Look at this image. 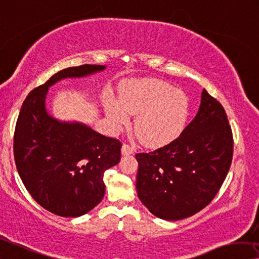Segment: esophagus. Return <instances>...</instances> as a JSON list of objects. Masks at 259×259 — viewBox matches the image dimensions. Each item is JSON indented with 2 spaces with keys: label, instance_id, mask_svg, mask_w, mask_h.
Segmentation results:
<instances>
[{
  "label": "esophagus",
  "instance_id": "obj_1",
  "mask_svg": "<svg viewBox=\"0 0 259 259\" xmlns=\"http://www.w3.org/2000/svg\"><path fill=\"white\" fill-rule=\"evenodd\" d=\"M121 151L123 155H129L131 153H134V147L130 146L129 144H123Z\"/></svg>",
  "mask_w": 259,
  "mask_h": 259
}]
</instances>
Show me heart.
I'll use <instances>...</instances> for the list:
<instances>
[{
	"instance_id": "1",
	"label": "heart",
	"mask_w": 259,
	"mask_h": 259,
	"mask_svg": "<svg viewBox=\"0 0 259 259\" xmlns=\"http://www.w3.org/2000/svg\"><path fill=\"white\" fill-rule=\"evenodd\" d=\"M121 101L108 99L106 114L115 129L128 124L137 114L135 131L143 144L159 147L175 141L186 128L190 104L187 94L162 80L131 81L121 92Z\"/></svg>"
}]
</instances>
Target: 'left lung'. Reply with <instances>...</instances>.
Wrapping results in <instances>:
<instances>
[{
  "mask_svg": "<svg viewBox=\"0 0 259 259\" xmlns=\"http://www.w3.org/2000/svg\"><path fill=\"white\" fill-rule=\"evenodd\" d=\"M233 158V134L220 102L206 90L198 113L169 144L137 153V194L163 220H181L212 202Z\"/></svg>",
  "mask_w": 259,
  "mask_h": 259,
  "instance_id": "obj_1",
  "label": "left lung"
}]
</instances>
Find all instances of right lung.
I'll use <instances>...</instances> for the list:
<instances>
[{"instance_id":"right-lung-1","label":"right lung","mask_w":259,"mask_h":259,"mask_svg":"<svg viewBox=\"0 0 259 259\" xmlns=\"http://www.w3.org/2000/svg\"><path fill=\"white\" fill-rule=\"evenodd\" d=\"M105 69L84 64L55 73L28 93L16 123L14 155L18 174L35 202L56 215L76 218L101 202L104 173L120 162L122 144L83 123L62 122L49 115L48 89L64 78Z\"/></svg>"}]
</instances>
